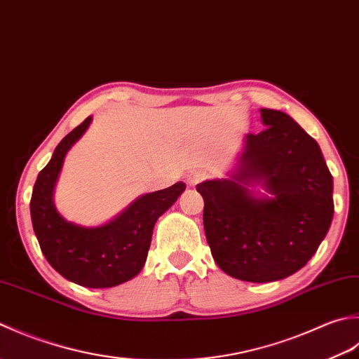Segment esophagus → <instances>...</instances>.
Listing matches in <instances>:
<instances>
[{
  "label": "esophagus",
  "mask_w": 359,
  "mask_h": 359,
  "mask_svg": "<svg viewBox=\"0 0 359 359\" xmlns=\"http://www.w3.org/2000/svg\"><path fill=\"white\" fill-rule=\"evenodd\" d=\"M204 178H206V173L201 170H194L187 175V184L189 186H196L198 182H201Z\"/></svg>",
  "instance_id": "esophagus-1"
}]
</instances>
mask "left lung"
Listing matches in <instances>:
<instances>
[{"label":"left lung","mask_w":359,"mask_h":359,"mask_svg":"<svg viewBox=\"0 0 359 359\" xmlns=\"http://www.w3.org/2000/svg\"><path fill=\"white\" fill-rule=\"evenodd\" d=\"M260 116L266 128L245 136L229 177L196 186L212 257L226 274L255 283L305 266L333 218V178L318 142L287 113L262 108Z\"/></svg>","instance_id":"8db88e82"}]
</instances>
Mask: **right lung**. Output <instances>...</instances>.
I'll return each instance as SVG.
<instances>
[{
    "mask_svg": "<svg viewBox=\"0 0 359 359\" xmlns=\"http://www.w3.org/2000/svg\"><path fill=\"white\" fill-rule=\"evenodd\" d=\"M88 118L65 136L32 190L31 218L41 252L65 279L86 288H111L141 273L158 218L186 190L184 182L141 195L121 214L100 226H82L63 218L54 204V189L69 149L90 127Z\"/></svg>",
    "mask_w": 359,
    "mask_h": 359,
    "instance_id": "obj_1",
    "label": "right lung"
}]
</instances>
